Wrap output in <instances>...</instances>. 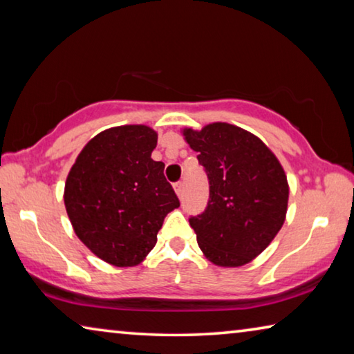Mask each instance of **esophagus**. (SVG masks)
Masks as SVG:
<instances>
[{
    "label": "esophagus",
    "instance_id": "esophagus-1",
    "mask_svg": "<svg viewBox=\"0 0 354 354\" xmlns=\"http://www.w3.org/2000/svg\"><path fill=\"white\" fill-rule=\"evenodd\" d=\"M173 189H175L178 196H181V195H183V190H184V185H183L181 181H178V183L173 184Z\"/></svg>",
    "mask_w": 354,
    "mask_h": 354
}]
</instances>
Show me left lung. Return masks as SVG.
Returning <instances> with one entry per match:
<instances>
[{
    "instance_id": "obj_1",
    "label": "left lung",
    "mask_w": 354,
    "mask_h": 354,
    "mask_svg": "<svg viewBox=\"0 0 354 354\" xmlns=\"http://www.w3.org/2000/svg\"><path fill=\"white\" fill-rule=\"evenodd\" d=\"M183 136L209 179L205 212L192 217L200 248L218 267H241L266 250L284 225L289 184L283 165L259 137L230 123Z\"/></svg>"
}]
</instances>
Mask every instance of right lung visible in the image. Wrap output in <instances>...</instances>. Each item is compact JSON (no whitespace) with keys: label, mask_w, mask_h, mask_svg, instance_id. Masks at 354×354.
Returning a JSON list of instances; mask_svg holds the SVG:
<instances>
[{"label":"right lung","mask_w":354,"mask_h":354,"mask_svg":"<svg viewBox=\"0 0 354 354\" xmlns=\"http://www.w3.org/2000/svg\"><path fill=\"white\" fill-rule=\"evenodd\" d=\"M158 133L145 124L103 131L82 148L65 183L64 203L80 241L115 267H134L154 248L165 215L179 207L151 159Z\"/></svg>","instance_id":"obj_1"}]
</instances>
